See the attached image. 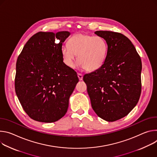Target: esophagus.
Here are the masks:
<instances>
[{
    "mask_svg": "<svg viewBox=\"0 0 157 157\" xmlns=\"http://www.w3.org/2000/svg\"><path fill=\"white\" fill-rule=\"evenodd\" d=\"M77 76H78V79H79L80 80H82V79H83V75H82V74H80V73H78V74H77Z\"/></svg>",
    "mask_w": 157,
    "mask_h": 157,
    "instance_id": "1",
    "label": "esophagus"
}]
</instances>
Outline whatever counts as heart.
<instances>
[{
    "instance_id": "obj_1",
    "label": "heart",
    "mask_w": 157,
    "mask_h": 157,
    "mask_svg": "<svg viewBox=\"0 0 157 157\" xmlns=\"http://www.w3.org/2000/svg\"><path fill=\"white\" fill-rule=\"evenodd\" d=\"M107 44L100 36L78 33L70 38L67 46H63L61 54L64 63L70 68L75 65L76 55L79 66L94 71L102 66L107 54Z\"/></svg>"
}]
</instances>
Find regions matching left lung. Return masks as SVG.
<instances>
[{
    "label": "left lung",
    "instance_id": "obj_1",
    "mask_svg": "<svg viewBox=\"0 0 157 157\" xmlns=\"http://www.w3.org/2000/svg\"><path fill=\"white\" fill-rule=\"evenodd\" d=\"M95 33L107 42L106 59L101 67L83 79L94 112L103 120L114 121L127 115L140 98L142 61L124 35L103 30Z\"/></svg>",
    "mask_w": 157,
    "mask_h": 157
}]
</instances>
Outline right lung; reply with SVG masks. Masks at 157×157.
Here are the masks:
<instances>
[{
    "mask_svg": "<svg viewBox=\"0 0 157 157\" xmlns=\"http://www.w3.org/2000/svg\"><path fill=\"white\" fill-rule=\"evenodd\" d=\"M68 31L39 32L24 45L16 63L15 89L26 113L45 123L62 118L78 82L77 72L63 62L62 44Z\"/></svg>",
    "mask_w": 157,
    "mask_h": 157,
    "instance_id": "add662e5",
    "label": "right lung"
}]
</instances>
